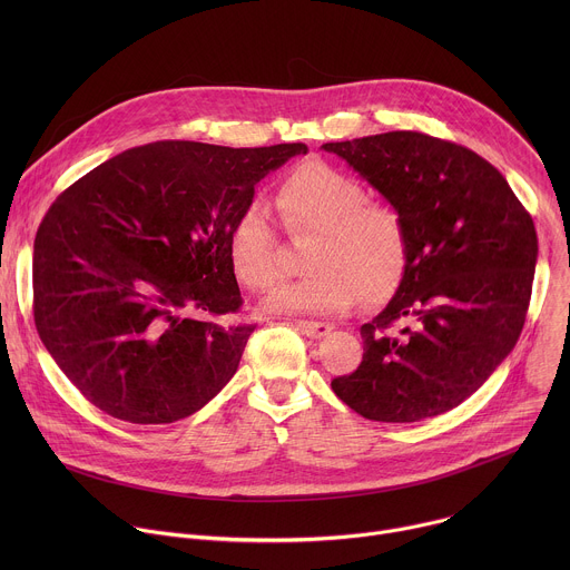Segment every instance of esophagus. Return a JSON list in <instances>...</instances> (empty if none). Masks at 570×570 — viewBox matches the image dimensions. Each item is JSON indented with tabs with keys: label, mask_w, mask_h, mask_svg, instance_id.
<instances>
[{
	"label": "esophagus",
	"mask_w": 570,
	"mask_h": 570,
	"mask_svg": "<svg viewBox=\"0 0 570 570\" xmlns=\"http://www.w3.org/2000/svg\"><path fill=\"white\" fill-rule=\"evenodd\" d=\"M295 327H297V332H302L308 338H324L334 330V324H330V322H313V320H297Z\"/></svg>",
	"instance_id": "esophagus-1"
}]
</instances>
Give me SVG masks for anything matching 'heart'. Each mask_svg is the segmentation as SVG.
Instances as JSON below:
<instances>
[{
    "instance_id": "b5f03b06",
    "label": "heart",
    "mask_w": 570,
    "mask_h": 570,
    "mask_svg": "<svg viewBox=\"0 0 570 570\" xmlns=\"http://www.w3.org/2000/svg\"><path fill=\"white\" fill-rule=\"evenodd\" d=\"M277 207L291 236L306 238V277L277 288L275 313H341L358 295L390 297L409 268V229L385 203H370L365 187L322 159L295 167L279 185ZM234 277L250 291L271 288L279 275V243L268 212L253 203L227 234Z\"/></svg>"
}]
</instances>
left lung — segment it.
<instances>
[{"label": "left lung", "mask_w": 570, "mask_h": 570, "mask_svg": "<svg viewBox=\"0 0 570 570\" xmlns=\"http://www.w3.org/2000/svg\"><path fill=\"white\" fill-rule=\"evenodd\" d=\"M322 148L379 189L409 229V268L361 327V365L332 390L374 422L442 415L521 336L539 253L532 216L499 169L455 141L394 130Z\"/></svg>", "instance_id": "obj_1"}]
</instances>
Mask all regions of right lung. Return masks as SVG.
<instances>
[{"mask_svg":"<svg viewBox=\"0 0 570 570\" xmlns=\"http://www.w3.org/2000/svg\"><path fill=\"white\" fill-rule=\"evenodd\" d=\"M306 150L155 141L53 200L33 243V320L99 411L171 424L234 376L257 324L218 322L243 304L227 234L255 185Z\"/></svg>","mask_w":570,"mask_h":570,"instance_id":"1","label":"right lung"}]
</instances>
